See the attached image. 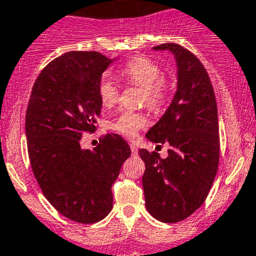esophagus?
Here are the masks:
<instances>
[{
    "label": "esophagus",
    "mask_w": 256,
    "mask_h": 256,
    "mask_svg": "<svg viewBox=\"0 0 256 256\" xmlns=\"http://www.w3.org/2000/svg\"><path fill=\"white\" fill-rule=\"evenodd\" d=\"M130 149H131V153H132V156H136V154H138L136 145H135V144H130Z\"/></svg>",
    "instance_id": "obj_1"
}]
</instances>
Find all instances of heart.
Listing matches in <instances>:
<instances>
[{
	"mask_svg": "<svg viewBox=\"0 0 256 256\" xmlns=\"http://www.w3.org/2000/svg\"><path fill=\"white\" fill-rule=\"evenodd\" d=\"M120 79L128 84L142 86L144 100L149 107L158 110L166 102L168 93V82L163 75V68L158 62L145 56H136L128 60L117 68ZM98 96L104 107H111L117 102L120 96L118 85L107 76L100 78L98 82ZM148 125L146 116L139 112L124 111L120 114L111 128L125 136L132 138L140 128Z\"/></svg>",
	"mask_w": 256,
	"mask_h": 256,
	"instance_id": "1",
	"label": "heart"
}]
</instances>
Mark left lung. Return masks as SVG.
Wrapping results in <instances>:
<instances>
[{"label":"left lung","mask_w":256,"mask_h":256,"mask_svg":"<svg viewBox=\"0 0 256 256\" xmlns=\"http://www.w3.org/2000/svg\"><path fill=\"white\" fill-rule=\"evenodd\" d=\"M172 52L177 65V90L146 139L168 144V156L140 149L145 206L156 220L176 223L190 217L209 194L220 163L216 96L210 79L194 54L176 43L156 46Z\"/></svg>","instance_id":"left-lung-1"}]
</instances>
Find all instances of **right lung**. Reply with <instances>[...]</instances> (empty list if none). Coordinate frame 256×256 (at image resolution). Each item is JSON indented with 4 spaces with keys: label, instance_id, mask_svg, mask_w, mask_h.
<instances>
[{
    "label": "right lung",
    "instance_id": "right-lung-1",
    "mask_svg": "<svg viewBox=\"0 0 256 256\" xmlns=\"http://www.w3.org/2000/svg\"><path fill=\"white\" fill-rule=\"evenodd\" d=\"M114 58L72 50L50 62L32 89L25 116L32 170L48 202L78 223L102 220L114 206L112 185L130 156L128 142L107 134L93 150L82 132L96 131L98 82Z\"/></svg>",
    "mask_w": 256,
    "mask_h": 256
}]
</instances>
